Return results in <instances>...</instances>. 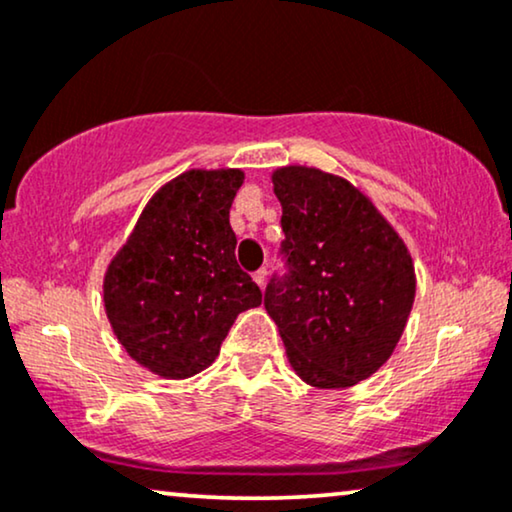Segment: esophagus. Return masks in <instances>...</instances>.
<instances>
[{
	"label": "esophagus",
	"mask_w": 512,
	"mask_h": 512,
	"mask_svg": "<svg viewBox=\"0 0 512 512\" xmlns=\"http://www.w3.org/2000/svg\"><path fill=\"white\" fill-rule=\"evenodd\" d=\"M265 280H268V270H265V268H261V270H256L254 272V282L258 284V287H265Z\"/></svg>",
	"instance_id": "1"
}]
</instances>
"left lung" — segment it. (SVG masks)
<instances>
[{"mask_svg": "<svg viewBox=\"0 0 512 512\" xmlns=\"http://www.w3.org/2000/svg\"><path fill=\"white\" fill-rule=\"evenodd\" d=\"M272 185L287 275L270 280L265 310L305 383L350 388L393 355L414 305V263L393 225L345 178L294 164L277 169Z\"/></svg>", "mask_w": 512, "mask_h": 512, "instance_id": "8db88e82", "label": "left lung"}]
</instances>
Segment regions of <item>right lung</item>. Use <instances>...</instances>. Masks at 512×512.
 I'll list each match as a JSON object with an SVG mask.
<instances>
[{"instance_id": "add662e5", "label": "right lung", "mask_w": 512, "mask_h": 512, "mask_svg": "<svg viewBox=\"0 0 512 512\" xmlns=\"http://www.w3.org/2000/svg\"><path fill=\"white\" fill-rule=\"evenodd\" d=\"M240 169H190L162 185L112 258L103 303L117 341L141 367L188 378L218 357L261 289L237 265L230 207Z\"/></svg>"}]
</instances>
